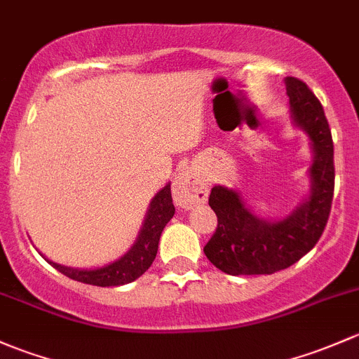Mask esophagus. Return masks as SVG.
I'll use <instances>...</instances> for the list:
<instances>
[{"label":"esophagus","mask_w":359,"mask_h":359,"mask_svg":"<svg viewBox=\"0 0 359 359\" xmlns=\"http://www.w3.org/2000/svg\"><path fill=\"white\" fill-rule=\"evenodd\" d=\"M173 198H175L177 206L184 210H191L206 203L208 201V184L205 177L194 168L180 172L173 180Z\"/></svg>","instance_id":"1"}]
</instances>
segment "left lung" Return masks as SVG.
I'll list each match as a JSON object with an SVG mask.
<instances>
[{
  "label": "left lung",
  "instance_id": "obj_1",
  "mask_svg": "<svg viewBox=\"0 0 359 359\" xmlns=\"http://www.w3.org/2000/svg\"><path fill=\"white\" fill-rule=\"evenodd\" d=\"M290 123L309 139L308 192L289 215L259 217L241 192L215 186L210 206L218 227L205 246L206 258L229 275H270L299 262L325 229L334 198V142L322 103L303 81L285 77Z\"/></svg>",
  "mask_w": 359,
  "mask_h": 359
}]
</instances>
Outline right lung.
Instances as JSON below:
<instances>
[{
    "mask_svg": "<svg viewBox=\"0 0 359 359\" xmlns=\"http://www.w3.org/2000/svg\"><path fill=\"white\" fill-rule=\"evenodd\" d=\"M173 215H175V206H173L168 182L151 199L134 244L120 258L113 259L107 265L94 266V269H74V266L55 263L44 255L41 256L63 275H67L72 280L82 282V284L100 285V287H118V285L130 284V282L137 280L154 262L161 232H163L165 225L172 220Z\"/></svg>",
    "mask_w": 359,
    "mask_h": 359,
    "instance_id": "right-lung-1",
    "label": "right lung"
}]
</instances>
